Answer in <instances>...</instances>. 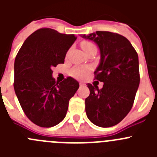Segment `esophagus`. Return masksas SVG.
I'll use <instances>...</instances> for the list:
<instances>
[{
	"mask_svg": "<svg viewBox=\"0 0 157 157\" xmlns=\"http://www.w3.org/2000/svg\"><path fill=\"white\" fill-rule=\"evenodd\" d=\"M79 86H80V87L84 86H85V83H84V82H80L79 83Z\"/></svg>",
	"mask_w": 157,
	"mask_h": 157,
	"instance_id": "obj_1",
	"label": "esophagus"
}]
</instances>
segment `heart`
Wrapping results in <instances>:
<instances>
[{"label": "heart", "instance_id": "obj_1", "mask_svg": "<svg viewBox=\"0 0 157 157\" xmlns=\"http://www.w3.org/2000/svg\"><path fill=\"white\" fill-rule=\"evenodd\" d=\"M81 47L85 51V52L90 51L91 49L97 48L96 45L94 43L89 41H82L81 42ZM90 71V68L89 67H75L72 69L71 75L74 77L78 78H82L86 75V74Z\"/></svg>", "mask_w": 157, "mask_h": 157}]
</instances>
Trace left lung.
Instances as JSON below:
<instances>
[{
	"label": "left lung",
	"mask_w": 157,
	"mask_h": 157,
	"mask_svg": "<svg viewBox=\"0 0 157 157\" xmlns=\"http://www.w3.org/2000/svg\"><path fill=\"white\" fill-rule=\"evenodd\" d=\"M82 37L99 47L101 61L94 79L104 82L101 90L87 84L86 116L98 127H113L126 117L134 104L140 83L138 53L127 38L116 33L96 31Z\"/></svg>",
	"instance_id": "obj_1"
}]
</instances>
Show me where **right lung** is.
Listing matches in <instances>:
<instances>
[{"mask_svg":"<svg viewBox=\"0 0 157 157\" xmlns=\"http://www.w3.org/2000/svg\"><path fill=\"white\" fill-rule=\"evenodd\" d=\"M77 37L41 28L30 34L14 63V89L25 115L41 127L57 125L66 116L69 100L79 84L71 77L61 82L52 76L53 67L64 63Z\"/></svg>","mask_w":157,"mask_h":157,"instance_id":"obj_1","label":"right lung"}]
</instances>
